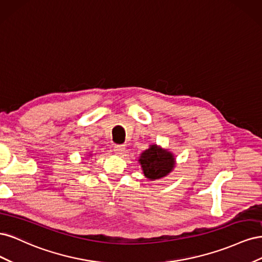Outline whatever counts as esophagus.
<instances>
[{"label": "esophagus", "instance_id": "34e87169", "mask_svg": "<svg viewBox=\"0 0 262 262\" xmlns=\"http://www.w3.org/2000/svg\"><path fill=\"white\" fill-rule=\"evenodd\" d=\"M125 150V146L124 145H115L114 146V152L118 155H121Z\"/></svg>", "mask_w": 262, "mask_h": 262}]
</instances>
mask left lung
I'll return each mask as SVG.
<instances>
[{"label":"left lung","mask_w":262,"mask_h":262,"mask_svg":"<svg viewBox=\"0 0 262 262\" xmlns=\"http://www.w3.org/2000/svg\"><path fill=\"white\" fill-rule=\"evenodd\" d=\"M139 164L147 179L156 180L169 175L175 168L176 160L170 150L152 144L141 153Z\"/></svg>","instance_id":"1"}]
</instances>
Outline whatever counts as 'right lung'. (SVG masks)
Wrapping results in <instances>:
<instances>
[{
	"mask_svg": "<svg viewBox=\"0 0 262 262\" xmlns=\"http://www.w3.org/2000/svg\"><path fill=\"white\" fill-rule=\"evenodd\" d=\"M94 154H89V155H87V156H90V157H92Z\"/></svg>",
	"mask_w": 262,
	"mask_h": 262,
	"instance_id": "obj_1",
	"label": "right lung"
}]
</instances>
